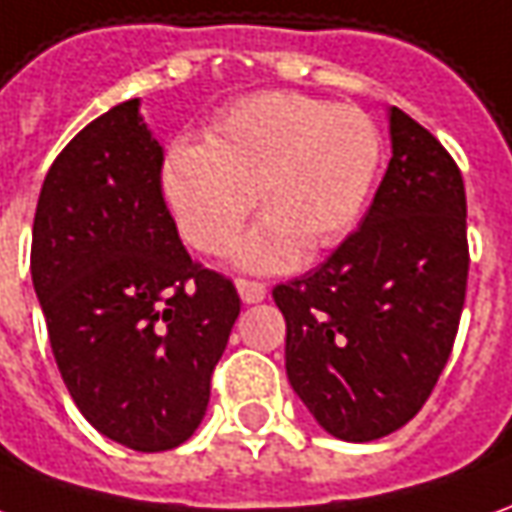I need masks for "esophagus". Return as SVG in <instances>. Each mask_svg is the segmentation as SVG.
Wrapping results in <instances>:
<instances>
[{
    "label": "esophagus",
    "mask_w": 512,
    "mask_h": 512,
    "mask_svg": "<svg viewBox=\"0 0 512 512\" xmlns=\"http://www.w3.org/2000/svg\"><path fill=\"white\" fill-rule=\"evenodd\" d=\"M235 285H238V294H241L243 302H260L266 300V283H257V280H246V277H238L235 280Z\"/></svg>",
    "instance_id": "esophagus-1"
}]
</instances>
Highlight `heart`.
<instances>
[{"label": "heart", "mask_w": 512, "mask_h": 512, "mask_svg": "<svg viewBox=\"0 0 512 512\" xmlns=\"http://www.w3.org/2000/svg\"><path fill=\"white\" fill-rule=\"evenodd\" d=\"M381 162L378 125L353 106L294 92L232 103L207 142H179L162 168V193L182 235L224 252L260 204L269 210L238 257L257 271L294 266L302 249L339 243L353 229Z\"/></svg>", "instance_id": "b5f03b06"}]
</instances>
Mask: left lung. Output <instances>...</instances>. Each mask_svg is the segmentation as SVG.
<instances>
[{
	"mask_svg": "<svg viewBox=\"0 0 512 512\" xmlns=\"http://www.w3.org/2000/svg\"><path fill=\"white\" fill-rule=\"evenodd\" d=\"M392 159L361 227L271 297L285 373L322 429L370 443L429 401L468 285L465 184L440 139L389 109Z\"/></svg>",
	"mask_w": 512,
	"mask_h": 512,
	"instance_id": "8db88e82",
	"label": "left lung"
}]
</instances>
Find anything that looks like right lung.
Returning a JSON list of instances; mask_svg holds the SVG:
<instances>
[{"label": "right lung", "mask_w": 512, "mask_h": 512, "mask_svg": "<svg viewBox=\"0 0 512 512\" xmlns=\"http://www.w3.org/2000/svg\"><path fill=\"white\" fill-rule=\"evenodd\" d=\"M165 151L125 100L78 131L41 184L30 271L52 356L100 434L156 454L193 437L241 297L187 255Z\"/></svg>", "instance_id": "add662e5"}]
</instances>
